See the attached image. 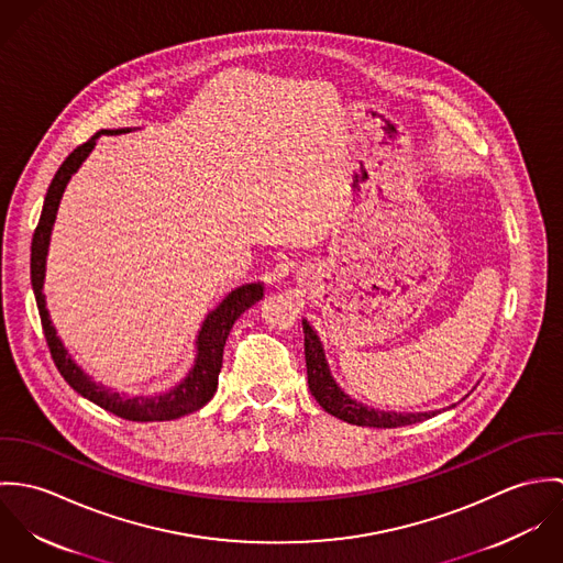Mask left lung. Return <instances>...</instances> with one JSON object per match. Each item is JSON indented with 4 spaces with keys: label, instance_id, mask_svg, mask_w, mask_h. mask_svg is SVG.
I'll return each instance as SVG.
<instances>
[{
    "label": "left lung",
    "instance_id": "8db88e82",
    "mask_svg": "<svg viewBox=\"0 0 563 563\" xmlns=\"http://www.w3.org/2000/svg\"><path fill=\"white\" fill-rule=\"evenodd\" d=\"M303 333H306V366H308V384L312 390V397L319 401L322 409L344 422L357 424V427H377V429H395L413 422H422L427 418H433L435 411H384L368 407L364 402L351 399L333 379L321 338L314 331V327L303 319ZM455 407V405H451Z\"/></svg>",
    "mask_w": 563,
    "mask_h": 563
}]
</instances>
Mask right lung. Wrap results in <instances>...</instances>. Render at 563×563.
Listing matches in <instances>:
<instances>
[{
  "label": "right lung",
  "mask_w": 563,
  "mask_h": 563,
  "mask_svg": "<svg viewBox=\"0 0 563 563\" xmlns=\"http://www.w3.org/2000/svg\"><path fill=\"white\" fill-rule=\"evenodd\" d=\"M125 132H132V128L99 130L92 139H88L78 150H74V154H69V158L63 162L60 168L56 170V175L49 184V190L45 195L43 212H41L36 232H34V239H32V257H30L32 290H34V297H36L45 340H47V346L52 351L54 364L58 366L65 382L78 395H81L88 401L95 402V405H99V407H103L106 411H110L119 418H125V420H134V422L173 420V418L197 411L199 407H203L206 402L214 397L217 386H219V373H221V366H223L225 340H228L234 322L241 319L242 312L249 310L255 301H260L264 297V284L262 282L242 284L239 288H234L212 312H208L206 321L201 322L197 340H195V346H197L195 364L190 366L186 377L166 393H156V395H150V397L147 395L130 397V395H121L112 388H106V386L97 384L90 375L84 373V368L78 366L76 360L69 355L67 346L63 344L54 322L49 319V310H47L45 295H43L47 251H49V241H52V230H54V221H56V214H58V206H60V199H63V192H65L69 179L74 177V173H78L81 162L90 156L99 136H112V134H125Z\"/></svg>",
  "instance_id": "add662e5"
}]
</instances>
